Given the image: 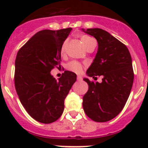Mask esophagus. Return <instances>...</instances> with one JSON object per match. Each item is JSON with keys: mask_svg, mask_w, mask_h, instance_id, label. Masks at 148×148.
<instances>
[{"mask_svg": "<svg viewBox=\"0 0 148 148\" xmlns=\"http://www.w3.org/2000/svg\"><path fill=\"white\" fill-rule=\"evenodd\" d=\"M77 80H78V82H81V81H82V77L81 76V75H78V76H77Z\"/></svg>", "mask_w": 148, "mask_h": 148, "instance_id": "34e87169", "label": "esophagus"}]
</instances>
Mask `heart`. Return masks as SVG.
<instances>
[{"mask_svg":"<svg viewBox=\"0 0 148 148\" xmlns=\"http://www.w3.org/2000/svg\"><path fill=\"white\" fill-rule=\"evenodd\" d=\"M92 40H94L93 39L91 38L89 36H86V35H84L81 38V41H82V44L84 47H86L89 44H90ZM65 47H66V42L64 43V44L61 47V54H64L65 51ZM66 68H67V70H70V71L73 72V73H80L83 70V66L81 63L78 62V61H70V63H68L67 65H66Z\"/></svg>","mask_w":148,"mask_h":148,"instance_id":"obj_1","label":"heart"}]
</instances>
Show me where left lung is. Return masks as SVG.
<instances>
[{"label": "left lung", "instance_id": "left-lung-1", "mask_svg": "<svg viewBox=\"0 0 148 148\" xmlns=\"http://www.w3.org/2000/svg\"><path fill=\"white\" fill-rule=\"evenodd\" d=\"M82 30L93 36L99 44L87 75L103 78L101 83L84 79L89 86L83 97L84 110L92 121L105 122L119 114L130 95L134 78L131 56L126 46L105 30Z\"/></svg>", "mask_w": 148, "mask_h": 148}]
</instances>
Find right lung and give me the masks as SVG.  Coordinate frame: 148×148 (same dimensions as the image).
<instances>
[{
	"label": "right lung",
	"instance_id": "1",
	"mask_svg": "<svg viewBox=\"0 0 148 148\" xmlns=\"http://www.w3.org/2000/svg\"><path fill=\"white\" fill-rule=\"evenodd\" d=\"M72 28L44 29L32 36L18 52L15 86L23 108L32 118L44 124L58 120L76 74L64 71L58 81L51 70L61 66V49Z\"/></svg>",
	"mask_w": 148,
	"mask_h": 148
}]
</instances>
